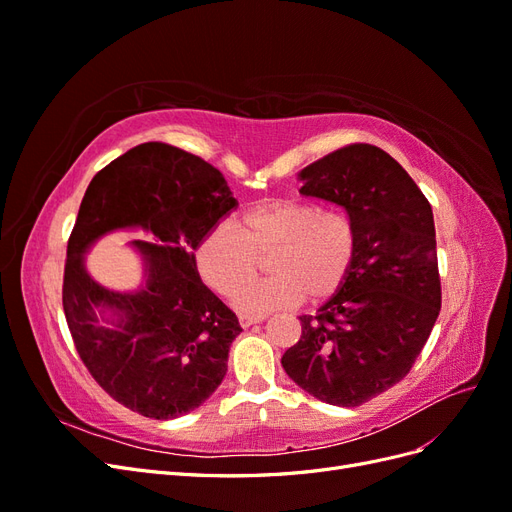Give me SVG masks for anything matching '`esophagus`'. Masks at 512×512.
Here are the masks:
<instances>
[{"mask_svg": "<svg viewBox=\"0 0 512 512\" xmlns=\"http://www.w3.org/2000/svg\"><path fill=\"white\" fill-rule=\"evenodd\" d=\"M265 320V316H254V314H239V324L243 329H247V327H252V324H256V322H262Z\"/></svg>", "mask_w": 512, "mask_h": 512, "instance_id": "34e87169", "label": "esophagus"}]
</instances>
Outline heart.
I'll return each instance as SVG.
<instances>
[{"label": "heart", "mask_w": 512, "mask_h": 512, "mask_svg": "<svg viewBox=\"0 0 512 512\" xmlns=\"http://www.w3.org/2000/svg\"><path fill=\"white\" fill-rule=\"evenodd\" d=\"M354 228L339 209L320 211L301 198H267L247 207L237 228L220 222L196 247V267L220 294L235 292L270 254L267 281L235 294L243 312H269L299 301L320 303L342 288L354 258Z\"/></svg>", "instance_id": "heart-1"}]
</instances>
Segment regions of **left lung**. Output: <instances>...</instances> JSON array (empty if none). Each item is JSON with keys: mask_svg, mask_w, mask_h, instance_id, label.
I'll list each match as a JSON object with an SVG mask.
<instances>
[{"mask_svg": "<svg viewBox=\"0 0 512 512\" xmlns=\"http://www.w3.org/2000/svg\"><path fill=\"white\" fill-rule=\"evenodd\" d=\"M303 196L339 205L354 228L346 282L282 356L286 374L331 406L356 408L408 376L442 305L429 200L380 147L354 143L305 166Z\"/></svg>", "mask_w": 512, "mask_h": 512, "instance_id": "1", "label": "left lung"}]
</instances>
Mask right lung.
<instances>
[{"instance_id":"obj_1","label":"right lung","mask_w":512,"mask_h":512,"mask_svg":"<svg viewBox=\"0 0 512 512\" xmlns=\"http://www.w3.org/2000/svg\"><path fill=\"white\" fill-rule=\"evenodd\" d=\"M237 207L224 175L194 153L143 143L91 179L68 239L64 314L89 374L121 406L149 418H177L213 395L226 376L237 316L200 282L194 250ZM143 227L133 242L146 260V286L100 287L84 252L106 231ZM112 312L100 328L95 309Z\"/></svg>"}]
</instances>
